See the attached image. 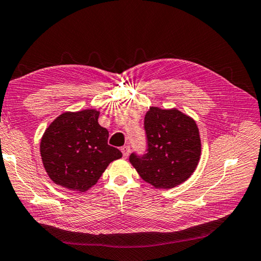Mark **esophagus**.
Masks as SVG:
<instances>
[{"instance_id": "obj_1", "label": "esophagus", "mask_w": 261, "mask_h": 261, "mask_svg": "<svg viewBox=\"0 0 261 261\" xmlns=\"http://www.w3.org/2000/svg\"><path fill=\"white\" fill-rule=\"evenodd\" d=\"M121 152H123V155H124V158H127V156L129 155V153H130V147H129V146H127V145H125V146L121 147Z\"/></svg>"}]
</instances>
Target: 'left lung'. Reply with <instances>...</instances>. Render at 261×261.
<instances>
[{
  "instance_id": "1",
  "label": "left lung",
  "mask_w": 261,
  "mask_h": 261,
  "mask_svg": "<svg viewBox=\"0 0 261 261\" xmlns=\"http://www.w3.org/2000/svg\"><path fill=\"white\" fill-rule=\"evenodd\" d=\"M146 150L129 156L143 180L155 188H173L186 181L200 156L198 127L177 109L152 107L144 119Z\"/></svg>"
}]
</instances>
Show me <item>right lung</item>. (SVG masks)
I'll list each match as a JSON object with an SVG mask.
<instances>
[{"instance_id":"add662e5","label":"right lung","mask_w":261,"mask_h":261,"mask_svg":"<svg viewBox=\"0 0 261 261\" xmlns=\"http://www.w3.org/2000/svg\"><path fill=\"white\" fill-rule=\"evenodd\" d=\"M94 109L65 113L53 121L40 143L41 160L55 184L86 191L98 181L121 152L108 144V130Z\"/></svg>"}]
</instances>
